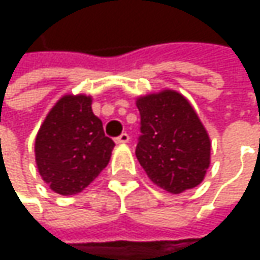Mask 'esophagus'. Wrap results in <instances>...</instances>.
Returning <instances> with one entry per match:
<instances>
[{"mask_svg":"<svg viewBox=\"0 0 260 260\" xmlns=\"http://www.w3.org/2000/svg\"><path fill=\"white\" fill-rule=\"evenodd\" d=\"M129 135L126 134V132H123L122 135H119L117 138H116V143L117 144H126V143H129Z\"/></svg>","mask_w":260,"mask_h":260,"instance_id":"34e87169","label":"esophagus"}]
</instances>
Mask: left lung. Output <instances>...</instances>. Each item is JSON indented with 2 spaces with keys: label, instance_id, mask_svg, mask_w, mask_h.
I'll use <instances>...</instances> for the list:
<instances>
[{
  "label": "left lung",
  "instance_id": "1",
  "mask_svg": "<svg viewBox=\"0 0 260 260\" xmlns=\"http://www.w3.org/2000/svg\"><path fill=\"white\" fill-rule=\"evenodd\" d=\"M135 104L141 117L135 155L149 179L172 194L197 186L211 164V140L189 101L167 88Z\"/></svg>",
  "mask_w": 260,
  "mask_h": 260
}]
</instances>
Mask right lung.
Listing matches in <instances>:
<instances>
[{
  "label": "right lung",
  "mask_w": 260,
  "mask_h": 260,
  "mask_svg": "<svg viewBox=\"0 0 260 260\" xmlns=\"http://www.w3.org/2000/svg\"><path fill=\"white\" fill-rule=\"evenodd\" d=\"M114 141L93 114L91 96L64 94L36 135L34 153L42 179L61 196L87 188L108 166Z\"/></svg>",
  "instance_id": "right-lung-1"
}]
</instances>
